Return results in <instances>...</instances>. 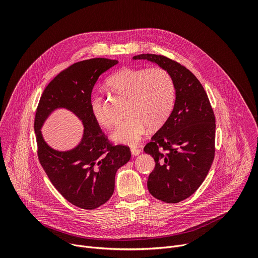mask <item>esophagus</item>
Masks as SVG:
<instances>
[{
    "label": "esophagus",
    "instance_id": "1",
    "mask_svg": "<svg viewBox=\"0 0 258 258\" xmlns=\"http://www.w3.org/2000/svg\"><path fill=\"white\" fill-rule=\"evenodd\" d=\"M131 152H132V155L133 156H137L141 153V149H138V148H132L131 149Z\"/></svg>",
    "mask_w": 258,
    "mask_h": 258
}]
</instances>
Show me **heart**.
<instances>
[{
	"label": "heart",
	"mask_w": 258,
	"mask_h": 258,
	"mask_svg": "<svg viewBox=\"0 0 258 258\" xmlns=\"http://www.w3.org/2000/svg\"><path fill=\"white\" fill-rule=\"evenodd\" d=\"M107 86L128 98L125 115L111 134L118 144L134 146L144 136L147 126L150 130L161 127L168 119L175 101L174 83L169 72L161 67H123L107 80ZM90 110L96 122L109 127L112 124L103 98L93 94Z\"/></svg>",
	"instance_id": "obj_1"
}]
</instances>
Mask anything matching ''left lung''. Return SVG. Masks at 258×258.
Segmentation results:
<instances>
[{
  "instance_id": "1",
  "label": "left lung",
  "mask_w": 258,
  "mask_h": 258,
  "mask_svg": "<svg viewBox=\"0 0 258 258\" xmlns=\"http://www.w3.org/2000/svg\"><path fill=\"white\" fill-rule=\"evenodd\" d=\"M167 70L175 88L172 112L145 146L155 161L147 186L150 194L166 203H177L194 194L214 159L215 117L202 85L185 66L155 54H141Z\"/></svg>"
}]
</instances>
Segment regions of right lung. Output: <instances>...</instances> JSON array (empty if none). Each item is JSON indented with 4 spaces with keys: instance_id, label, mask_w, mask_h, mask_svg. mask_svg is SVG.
<instances>
[{
    "instance_id": "add662e5",
    "label": "right lung",
    "mask_w": 258,
    "mask_h": 258,
    "mask_svg": "<svg viewBox=\"0 0 258 258\" xmlns=\"http://www.w3.org/2000/svg\"><path fill=\"white\" fill-rule=\"evenodd\" d=\"M117 60L93 58L70 65L45 89L34 118L38 156L53 186L71 204L95 209L114 192L115 174L131 159V150L109 142L90 110V98L99 77ZM58 107L76 114L84 124L80 144L71 151L58 152L45 143L40 128Z\"/></svg>"
}]
</instances>
